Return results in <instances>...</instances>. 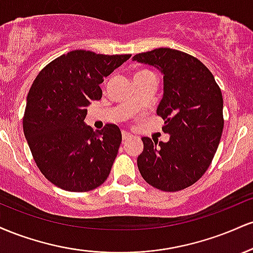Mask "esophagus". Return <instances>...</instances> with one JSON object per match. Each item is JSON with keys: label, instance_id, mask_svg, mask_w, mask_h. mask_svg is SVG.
Returning a JSON list of instances; mask_svg holds the SVG:
<instances>
[{"label": "esophagus", "instance_id": "1", "mask_svg": "<svg viewBox=\"0 0 253 253\" xmlns=\"http://www.w3.org/2000/svg\"><path fill=\"white\" fill-rule=\"evenodd\" d=\"M130 138V133L126 132V130H123V139L124 140H127V139Z\"/></svg>", "mask_w": 253, "mask_h": 253}]
</instances>
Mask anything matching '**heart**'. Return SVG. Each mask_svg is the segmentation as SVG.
I'll use <instances>...</instances> for the list:
<instances>
[{
	"label": "heart",
	"instance_id": "1",
	"mask_svg": "<svg viewBox=\"0 0 253 253\" xmlns=\"http://www.w3.org/2000/svg\"><path fill=\"white\" fill-rule=\"evenodd\" d=\"M147 75H155L152 71H149V70H140L138 72H135L134 77H143V76H147Z\"/></svg>",
	"mask_w": 253,
	"mask_h": 253
}]
</instances>
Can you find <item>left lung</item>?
Returning <instances> with one entry per match:
<instances>
[{
  "instance_id": "obj_1",
  "label": "left lung",
  "mask_w": 253,
  "mask_h": 253,
  "mask_svg": "<svg viewBox=\"0 0 253 253\" xmlns=\"http://www.w3.org/2000/svg\"><path fill=\"white\" fill-rule=\"evenodd\" d=\"M133 60L155 65L164 75L157 114L169 133L167 143L144 136L138 169L150 185L178 191L199 181L213 161L223 129L221 90L207 66L185 52L162 47Z\"/></svg>"
}]
</instances>
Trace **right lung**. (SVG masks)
I'll return each instance as SVG.
<instances>
[{
	"label": "right lung",
	"instance_id": "obj_1",
	"mask_svg": "<svg viewBox=\"0 0 253 253\" xmlns=\"http://www.w3.org/2000/svg\"><path fill=\"white\" fill-rule=\"evenodd\" d=\"M130 54L75 50L48 63L32 84L24 133L37 167L58 188L96 189L109 176L121 144L120 128L84 125L86 107L102 97L100 84Z\"/></svg>",
	"mask_w": 253,
	"mask_h": 253
}]
</instances>
